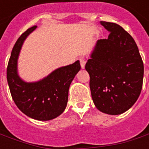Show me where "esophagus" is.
<instances>
[{
  "label": "esophagus",
  "mask_w": 149,
  "mask_h": 149,
  "mask_svg": "<svg viewBox=\"0 0 149 149\" xmlns=\"http://www.w3.org/2000/svg\"><path fill=\"white\" fill-rule=\"evenodd\" d=\"M80 64H81V67H82V69H84L85 68V65H86V59L84 58H80Z\"/></svg>",
  "instance_id": "1"
}]
</instances>
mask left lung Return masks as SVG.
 I'll use <instances>...</instances> for the list:
<instances>
[{
	"mask_svg": "<svg viewBox=\"0 0 149 149\" xmlns=\"http://www.w3.org/2000/svg\"><path fill=\"white\" fill-rule=\"evenodd\" d=\"M100 23L109 35L97 40L85 68L96 108L118 115L130 109L140 96L144 64L136 43L123 28L115 23Z\"/></svg>",
	"mask_w": 149,
	"mask_h": 149,
	"instance_id": "1",
	"label": "left lung"
}]
</instances>
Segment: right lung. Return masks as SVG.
<instances>
[{
  "label": "right lung",
  "instance_id": "right-lung-1",
  "mask_svg": "<svg viewBox=\"0 0 149 149\" xmlns=\"http://www.w3.org/2000/svg\"><path fill=\"white\" fill-rule=\"evenodd\" d=\"M36 26L24 31L15 43L7 67V80L11 95L20 111L38 120L57 118L65 110L68 91L76 74L81 69L79 60L59 67L40 81L27 82L20 79L17 70L19 52L26 38Z\"/></svg>",
  "mask_w": 149,
  "mask_h": 149
}]
</instances>
